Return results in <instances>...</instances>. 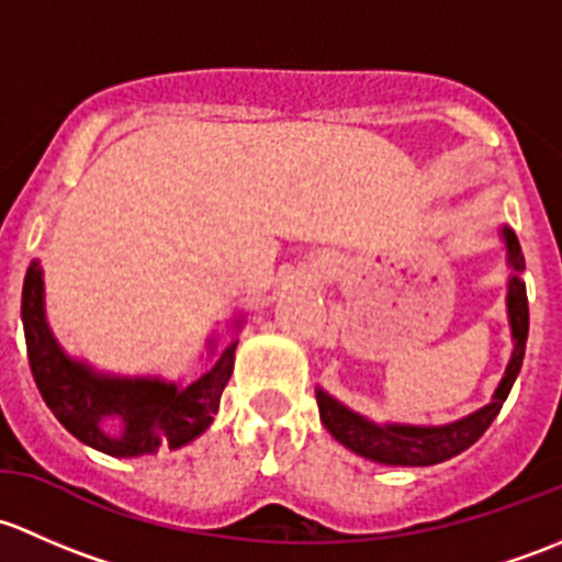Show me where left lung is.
<instances>
[{
  "label": "left lung",
  "instance_id": "obj_1",
  "mask_svg": "<svg viewBox=\"0 0 562 562\" xmlns=\"http://www.w3.org/2000/svg\"><path fill=\"white\" fill-rule=\"evenodd\" d=\"M503 246H506V314L508 327H512V357L503 370V379L497 381L493 401L462 419L447 422V425H406V422H373L368 416L357 414L349 406L316 386V403H319L322 425L327 427L329 436L355 454L366 457L370 462L392 468H422L436 465V462L449 460L465 452L468 447L484 436L493 419L506 403L514 381H517L519 368L525 357V340H528V292H525V257L519 248L514 229H497Z\"/></svg>",
  "mask_w": 562,
  "mask_h": 562
}]
</instances>
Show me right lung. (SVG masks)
<instances>
[{"label":"right lung","mask_w":562,"mask_h":562,"mask_svg":"<svg viewBox=\"0 0 562 562\" xmlns=\"http://www.w3.org/2000/svg\"><path fill=\"white\" fill-rule=\"evenodd\" d=\"M21 319L29 366L43 401L78 441L110 457L156 454L200 438L218 411L238 349V340H229L218 351L216 338H207L211 368L189 384L94 368L69 355L50 329L43 265L37 259H32L23 279ZM233 324L240 329V316Z\"/></svg>","instance_id":"right-lung-1"}]
</instances>
